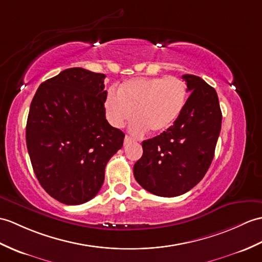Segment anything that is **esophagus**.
Here are the masks:
<instances>
[{"label":"esophagus","instance_id":"obj_1","mask_svg":"<svg viewBox=\"0 0 262 262\" xmlns=\"http://www.w3.org/2000/svg\"><path fill=\"white\" fill-rule=\"evenodd\" d=\"M133 141V138L132 137H129L128 135H126L125 136V139H124V144L126 145V144H128V143H130Z\"/></svg>","mask_w":262,"mask_h":262}]
</instances>
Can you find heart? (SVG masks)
<instances>
[{
  "instance_id": "heart-1",
  "label": "heart",
  "mask_w": 262,
  "mask_h": 262,
  "mask_svg": "<svg viewBox=\"0 0 262 262\" xmlns=\"http://www.w3.org/2000/svg\"><path fill=\"white\" fill-rule=\"evenodd\" d=\"M117 94L109 93L105 101L106 116L114 127L120 128L134 116L133 132L154 134L166 132L183 113L187 100L186 83L180 78H137L125 81Z\"/></svg>"
}]
</instances>
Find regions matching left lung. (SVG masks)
Listing matches in <instances>:
<instances>
[{"instance_id":"1","label":"left lung","mask_w":262,"mask_h":262,"mask_svg":"<svg viewBox=\"0 0 262 262\" xmlns=\"http://www.w3.org/2000/svg\"><path fill=\"white\" fill-rule=\"evenodd\" d=\"M182 78L191 93L183 113L171 128L142 143L143 156L134 165L138 184L159 196L182 195L204 178L221 130L215 89L198 76Z\"/></svg>"}]
</instances>
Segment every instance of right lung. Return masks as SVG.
Here are the masks:
<instances>
[{
	"label": "right lung",
	"instance_id": "right-lung-1",
	"mask_svg": "<svg viewBox=\"0 0 262 262\" xmlns=\"http://www.w3.org/2000/svg\"><path fill=\"white\" fill-rule=\"evenodd\" d=\"M106 76L70 68L40 84L27 121L34 174L49 195L77 205L96 196L125 134L106 119Z\"/></svg>",
	"mask_w": 262,
	"mask_h": 262
}]
</instances>
